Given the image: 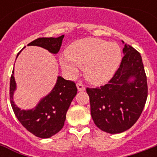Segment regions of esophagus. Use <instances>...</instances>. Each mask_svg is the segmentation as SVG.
Returning <instances> with one entry per match:
<instances>
[{
	"mask_svg": "<svg viewBox=\"0 0 157 157\" xmlns=\"http://www.w3.org/2000/svg\"><path fill=\"white\" fill-rule=\"evenodd\" d=\"M76 87H77V90H78V91H84L85 90H86L85 86H84V85L82 83L76 84Z\"/></svg>",
	"mask_w": 157,
	"mask_h": 157,
	"instance_id": "obj_1",
	"label": "esophagus"
}]
</instances>
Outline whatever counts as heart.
I'll list each match as a JSON object with an SVG mask.
<instances>
[{
  "mask_svg": "<svg viewBox=\"0 0 157 157\" xmlns=\"http://www.w3.org/2000/svg\"><path fill=\"white\" fill-rule=\"evenodd\" d=\"M121 59V50L117 43L89 37L71 43L67 48L66 56L60 57L59 63L68 76H76L79 67L84 68L89 81L100 85L113 76Z\"/></svg>",
  "mask_w": 157,
  "mask_h": 157,
  "instance_id": "1",
  "label": "heart"
}]
</instances>
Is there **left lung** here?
<instances>
[{"instance_id":"8db88e82","label":"left lung","mask_w":157,"mask_h":157,"mask_svg":"<svg viewBox=\"0 0 157 157\" xmlns=\"http://www.w3.org/2000/svg\"><path fill=\"white\" fill-rule=\"evenodd\" d=\"M122 43L124 44L122 40ZM120 67L108 84L87 88L91 117L101 130L120 134L131 128L140 117L147 98V76L142 57L124 44Z\"/></svg>"}]
</instances>
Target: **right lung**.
I'll list each match as a JSON object with an SVG mask.
<instances>
[{"mask_svg":"<svg viewBox=\"0 0 157 157\" xmlns=\"http://www.w3.org/2000/svg\"><path fill=\"white\" fill-rule=\"evenodd\" d=\"M63 37L64 35L57 38H38L28 45L42 47L51 54H56L61 48ZM21 51L17 54L16 59ZM17 85L14 79V69H13L10 84V98L13 111L23 127L40 139H49L61 130L66 120L67 112L77 94L76 84L73 81L58 76L52 90L41 98L35 107L22 110L13 101Z\"/></svg>","mask_w":157,"mask_h":157,"instance_id":"right-lung-1","label":"right lung"}]
</instances>
